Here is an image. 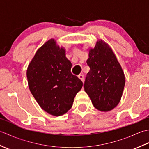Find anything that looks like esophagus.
I'll return each mask as SVG.
<instances>
[{"instance_id":"obj_1","label":"esophagus","mask_w":149,"mask_h":149,"mask_svg":"<svg viewBox=\"0 0 149 149\" xmlns=\"http://www.w3.org/2000/svg\"><path fill=\"white\" fill-rule=\"evenodd\" d=\"M78 77L82 81H84V75L83 74H79L78 75Z\"/></svg>"}]
</instances>
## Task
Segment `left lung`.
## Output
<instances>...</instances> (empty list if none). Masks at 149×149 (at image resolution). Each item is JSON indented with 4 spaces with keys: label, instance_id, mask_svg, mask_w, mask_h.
I'll return each instance as SVG.
<instances>
[{
    "label": "left lung",
    "instance_id": "left-lung-1",
    "mask_svg": "<svg viewBox=\"0 0 149 149\" xmlns=\"http://www.w3.org/2000/svg\"><path fill=\"white\" fill-rule=\"evenodd\" d=\"M87 64L90 66L84 82V90L93 106L107 112L118 105L123 94L125 77L121 65L110 46L97 40L89 49Z\"/></svg>",
    "mask_w": 149,
    "mask_h": 149
}]
</instances>
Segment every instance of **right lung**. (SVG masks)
Here are the masks:
<instances>
[{
  "mask_svg": "<svg viewBox=\"0 0 149 149\" xmlns=\"http://www.w3.org/2000/svg\"><path fill=\"white\" fill-rule=\"evenodd\" d=\"M66 50L54 39L38 49L28 65L27 78L31 93L42 108L50 115H64L72 106L83 83L73 75Z\"/></svg>",
  "mask_w": 149,
  "mask_h": 149,
  "instance_id": "obj_1",
  "label": "right lung"
}]
</instances>
